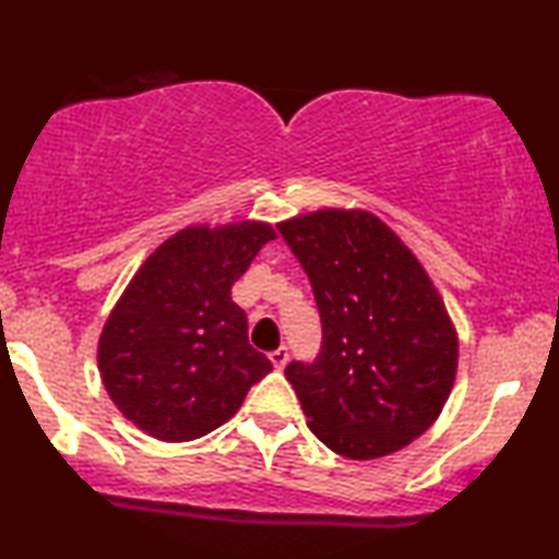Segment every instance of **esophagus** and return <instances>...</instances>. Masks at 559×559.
Masks as SVG:
<instances>
[{"label":"esophagus","mask_w":559,"mask_h":559,"mask_svg":"<svg viewBox=\"0 0 559 559\" xmlns=\"http://www.w3.org/2000/svg\"><path fill=\"white\" fill-rule=\"evenodd\" d=\"M269 357H271V361H273V367H276V369H283V367H286V361H288V347H278V349H273Z\"/></svg>","instance_id":"esophagus-1"}]
</instances>
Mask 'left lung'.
Instances as JSON below:
<instances>
[{"instance_id": "obj_1", "label": "left lung", "mask_w": 559, "mask_h": 559, "mask_svg": "<svg viewBox=\"0 0 559 559\" xmlns=\"http://www.w3.org/2000/svg\"><path fill=\"white\" fill-rule=\"evenodd\" d=\"M278 230L321 319L317 357L286 367L311 433L355 461L400 451L433 426L455 380L459 342L438 290L369 212L319 210Z\"/></svg>"}]
</instances>
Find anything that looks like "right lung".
<instances>
[{"mask_svg":"<svg viewBox=\"0 0 559 559\" xmlns=\"http://www.w3.org/2000/svg\"><path fill=\"white\" fill-rule=\"evenodd\" d=\"M273 238L263 223L187 227L146 258L98 342L108 395L133 426L194 440L230 420L271 372L230 288Z\"/></svg>","mask_w":559,"mask_h":559,"instance_id":"obj_1","label":"right lung"}]
</instances>
